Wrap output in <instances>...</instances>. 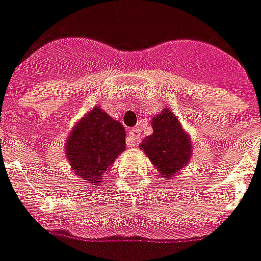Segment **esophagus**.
Here are the masks:
<instances>
[{
    "label": "esophagus",
    "instance_id": "34e87169",
    "mask_svg": "<svg viewBox=\"0 0 261 261\" xmlns=\"http://www.w3.org/2000/svg\"><path fill=\"white\" fill-rule=\"evenodd\" d=\"M128 136H130L131 144L133 145L138 144V143H140V138H141V130H140L138 127H134V128H131L130 130Z\"/></svg>",
    "mask_w": 261,
    "mask_h": 261
}]
</instances>
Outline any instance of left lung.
I'll list each match as a JSON object with an SVG mask.
<instances>
[{"label": "left lung", "instance_id": "1", "mask_svg": "<svg viewBox=\"0 0 261 261\" xmlns=\"http://www.w3.org/2000/svg\"><path fill=\"white\" fill-rule=\"evenodd\" d=\"M141 148L167 178L187 166L191 154L190 140L177 117L168 110L154 118L153 134L144 138Z\"/></svg>", "mask_w": 261, "mask_h": 261}]
</instances>
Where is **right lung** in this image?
I'll use <instances>...</instances> for the list:
<instances>
[{"mask_svg": "<svg viewBox=\"0 0 261 261\" xmlns=\"http://www.w3.org/2000/svg\"><path fill=\"white\" fill-rule=\"evenodd\" d=\"M124 148L125 131L123 125L95 107L74 127L67 140L65 153L72 170L81 178L97 182Z\"/></svg>", "mask_w": 261, "mask_h": 261, "instance_id": "add662e5", "label": "right lung"}]
</instances>
